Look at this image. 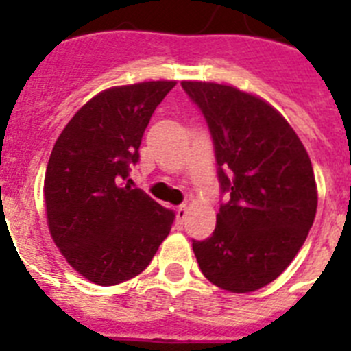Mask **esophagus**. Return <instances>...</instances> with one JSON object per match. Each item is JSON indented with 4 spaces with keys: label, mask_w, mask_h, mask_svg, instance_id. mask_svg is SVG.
<instances>
[{
    "label": "esophagus",
    "mask_w": 351,
    "mask_h": 351,
    "mask_svg": "<svg viewBox=\"0 0 351 351\" xmlns=\"http://www.w3.org/2000/svg\"><path fill=\"white\" fill-rule=\"evenodd\" d=\"M186 214H188V209L186 206H179L178 207V221H182L186 218Z\"/></svg>",
    "instance_id": "34e87169"
}]
</instances>
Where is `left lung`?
I'll return each instance as SVG.
<instances>
[{"mask_svg": "<svg viewBox=\"0 0 351 351\" xmlns=\"http://www.w3.org/2000/svg\"><path fill=\"white\" fill-rule=\"evenodd\" d=\"M209 126L221 193L216 228L193 241L200 271L223 290L247 293L295 258L316 214L308 151L267 101L232 86L182 80Z\"/></svg>", "mask_w": 351, "mask_h": 351, "instance_id": "8db88e82", "label": "left lung"}]
</instances>
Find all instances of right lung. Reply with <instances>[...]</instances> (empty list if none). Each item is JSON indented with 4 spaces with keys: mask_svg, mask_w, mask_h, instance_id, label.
<instances>
[{
    "mask_svg": "<svg viewBox=\"0 0 351 351\" xmlns=\"http://www.w3.org/2000/svg\"><path fill=\"white\" fill-rule=\"evenodd\" d=\"M173 80L119 86L80 108L52 147L43 195L56 246L86 280L123 283L147 267L176 214L138 188L130 167Z\"/></svg>",
    "mask_w": 351,
    "mask_h": 351,
    "instance_id": "add662e5",
    "label": "right lung"
}]
</instances>
